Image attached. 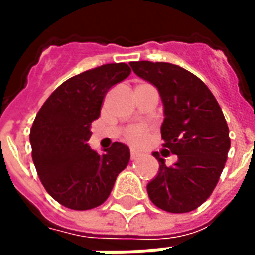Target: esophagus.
<instances>
[{
	"mask_svg": "<svg viewBox=\"0 0 255 255\" xmlns=\"http://www.w3.org/2000/svg\"><path fill=\"white\" fill-rule=\"evenodd\" d=\"M140 157V153L136 151V150H131V160H138Z\"/></svg>",
	"mask_w": 255,
	"mask_h": 255,
	"instance_id": "34e87169",
	"label": "esophagus"
}]
</instances>
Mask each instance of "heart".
Listing matches in <instances>:
<instances>
[{
    "mask_svg": "<svg viewBox=\"0 0 255 255\" xmlns=\"http://www.w3.org/2000/svg\"><path fill=\"white\" fill-rule=\"evenodd\" d=\"M147 136V128L144 126H136L132 127L128 132V140L133 144H140L143 143Z\"/></svg>",
    "mask_w": 255,
    "mask_h": 255,
    "instance_id": "heart-1",
    "label": "heart"
}]
</instances>
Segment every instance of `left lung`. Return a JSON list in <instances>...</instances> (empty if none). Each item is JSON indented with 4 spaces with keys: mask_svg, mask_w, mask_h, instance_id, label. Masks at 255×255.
I'll return each instance as SVG.
<instances>
[{
    "mask_svg": "<svg viewBox=\"0 0 255 255\" xmlns=\"http://www.w3.org/2000/svg\"><path fill=\"white\" fill-rule=\"evenodd\" d=\"M139 78L154 86L164 105L161 136L164 147L177 155L172 166L160 162L147 194L157 208L187 213L213 192L231 147L230 131L212 91L187 69L171 63H129Z\"/></svg>",
    "mask_w": 255,
    "mask_h": 255,
    "instance_id": "1",
    "label": "left lung"
}]
</instances>
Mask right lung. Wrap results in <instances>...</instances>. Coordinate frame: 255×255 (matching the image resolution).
I'll return each instance as SVG.
<instances>
[{"mask_svg": "<svg viewBox=\"0 0 255 255\" xmlns=\"http://www.w3.org/2000/svg\"><path fill=\"white\" fill-rule=\"evenodd\" d=\"M129 73L124 63L79 73L60 84L36 113L30 133L32 161L43 187L65 208L100 206L129 162L124 143L115 142L102 154L87 144L106 93Z\"/></svg>", "mask_w": 255, "mask_h": 255, "instance_id": "add662e5", "label": "right lung"}]
</instances>
